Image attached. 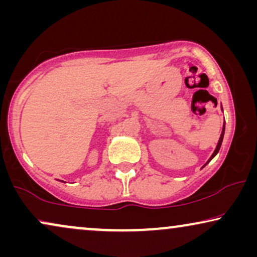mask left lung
<instances>
[{"label":"left lung","mask_w":257,"mask_h":257,"mask_svg":"<svg viewBox=\"0 0 257 257\" xmlns=\"http://www.w3.org/2000/svg\"><path fill=\"white\" fill-rule=\"evenodd\" d=\"M223 135H224V124H223V128H222V132H221V136H220L219 143H217V145H216V149H215V151H214V153L212 154V157H210V158H209V160H208V161H207V163H206V165H207V164H208V163H209V161H210V160H212V159H213V158L216 156V154H217V152H219V150H220V147H221V144H222V140H223ZM206 165H205V166H206Z\"/></svg>","instance_id":"left-lung-1"}]
</instances>
